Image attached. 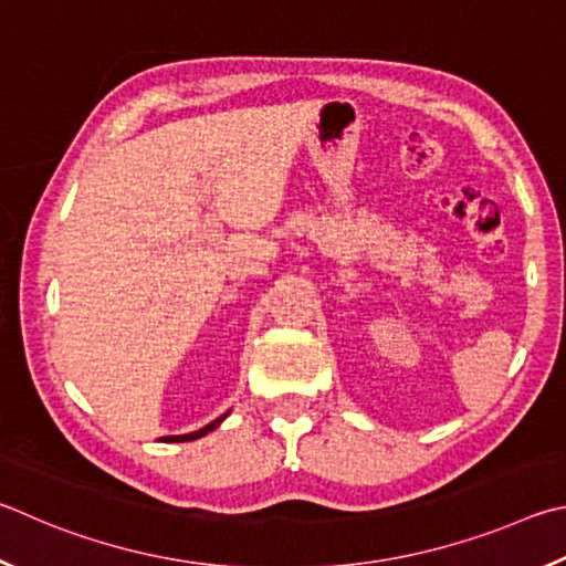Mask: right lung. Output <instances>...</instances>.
I'll return each instance as SVG.
<instances>
[{"label": "right lung", "instance_id": "1", "mask_svg": "<svg viewBox=\"0 0 566 566\" xmlns=\"http://www.w3.org/2000/svg\"><path fill=\"white\" fill-rule=\"evenodd\" d=\"M231 412V410H228ZM228 412L226 415H221V418L218 420H213V422H208L206 428H201V430H196V432H188V434H168V438H161L164 442H191V440H198V438H203V434H208L211 430H216L218 424H221L226 418H228Z\"/></svg>", "mask_w": 566, "mask_h": 566}]
</instances>
